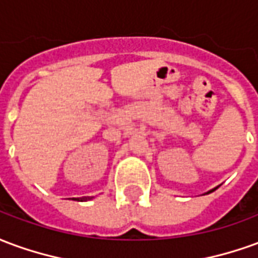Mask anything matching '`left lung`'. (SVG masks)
I'll list each match as a JSON object with an SVG mask.
<instances>
[{"label":"left lung","instance_id":"8db88e82","mask_svg":"<svg viewBox=\"0 0 258 258\" xmlns=\"http://www.w3.org/2000/svg\"><path fill=\"white\" fill-rule=\"evenodd\" d=\"M213 190H216V189H211V190H210V192H213ZM210 192H207V194H210Z\"/></svg>","mask_w":258,"mask_h":258}]
</instances>
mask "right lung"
<instances>
[{
	"label": "right lung",
	"mask_w": 258,
	"mask_h": 258,
	"mask_svg": "<svg viewBox=\"0 0 258 258\" xmlns=\"http://www.w3.org/2000/svg\"><path fill=\"white\" fill-rule=\"evenodd\" d=\"M74 200H81V202H83V200H85L87 199V198H84V199H81V198H73Z\"/></svg>",
	"instance_id": "right-lung-1"
}]
</instances>
